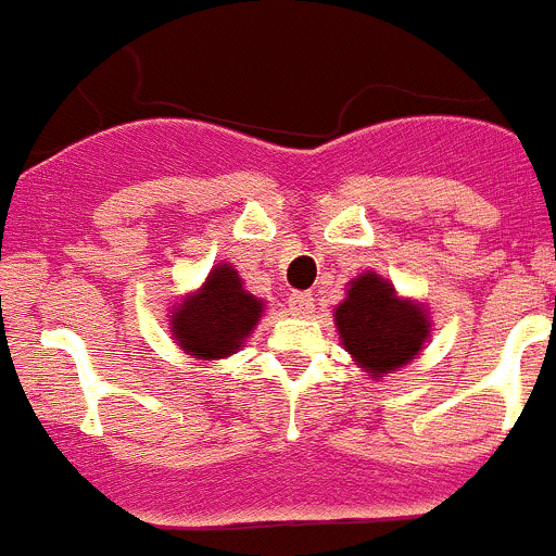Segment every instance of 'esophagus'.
Segmentation results:
<instances>
[{
    "label": "esophagus",
    "instance_id": "esophagus-1",
    "mask_svg": "<svg viewBox=\"0 0 556 556\" xmlns=\"http://www.w3.org/2000/svg\"><path fill=\"white\" fill-rule=\"evenodd\" d=\"M289 307L296 316H307V313H313V294L311 291H294L289 296Z\"/></svg>",
    "mask_w": 556,
    "mask_h": 556
}]
</instances>
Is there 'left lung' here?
<instances>
[{"instance_id":"8db88e82","label":"left lung","mask_w":556,"mask_h":556,"mask_svg":"<svg viewBox=\"0 0 556 556\" xmlns=\"http://www.w3.org/2000/svg\"><path fill=\"white\" fill-rule=\"evenodd\" d=\"M338 332L354 359L372 376L397 370L416 359L430 334L425 311L394 294V286L365 273L351 283L334 311Z\"/></svg>"}]
</instances>
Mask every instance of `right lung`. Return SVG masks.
Returning a JSON list of instances; mask_svg holds the SVG:
<instances>
[{
	"instance_id": "right-lung-1",
	"label": "right lung",
	"mask_w": 556,
	"mask_h": 556,
	"mask_svg": "<svg viewBox=\"0 0 556 556\" xmlns=\"http://www.w3.org/2000/svg\"><path fill=\"white\" fill-rule=\"evenodd\" d=\"M262 316V300L243 289L238 273L218 265L194 296L178 305L173 334L186 354L222 359L235 354Z\"/></svg>"
}]
</instances>
